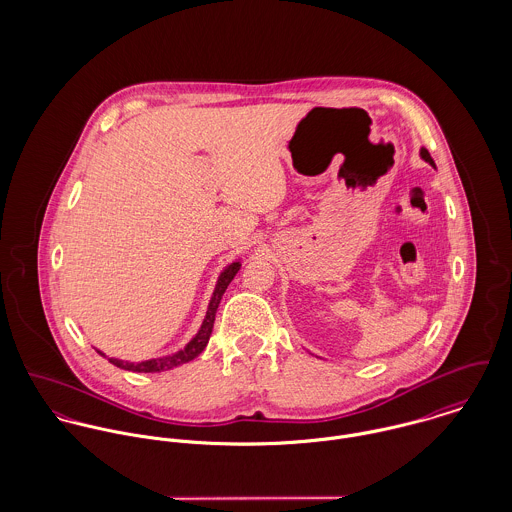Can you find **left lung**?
<instances>
[{"label":"left lung","mask_w":512,"mask_h":512,"mask_svg":"<svg viewBox=\"0 0 512 512\" xmlns=\"http://www.w3.org/2000/svg\"><path fill=\"white\" fill-rule=\"evenodd\" d=\"M420 155H422V159H426L430 165H434L436 167V163H434V159H432V155H430V151L426 149V147H422V151H420Z\"/></svg>","instance_id":"obj_1"}]
</instances>
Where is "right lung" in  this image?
<instances>
[{
  "label": "right lung",
  "mask_w": 512,
  "mask_h": 512,
  "mask_svg": "<svg viewBox=\"0 0 512 512\" xmlns=\"http://www.w3.org/2000/svg\"><path fill=\"white\" fill-rule=\"evenodd\" d=\"M240 270V262H232L230 266L224 268V272L220 274L219 282H217V288L215 293L211 297V303H209V311H207V317L199 329V333L187 343V347L171 357H163V359H149L144 363H128V361H120V359H110L112 365L120 366L124 370H134V372H161V370H167V368H173V366L183 365V363H189L193 361L195 357H199L203 353V349L207 347L209 339H211V333H213V325H215V315H217V309H219L220 299H222V293L226 292L228 284L232 282V278L238 274ZM100 353V351H98ZM104 357V353H100Z\"/></svg>",
  "instance_id": "obj_1"
}]
</instances>
